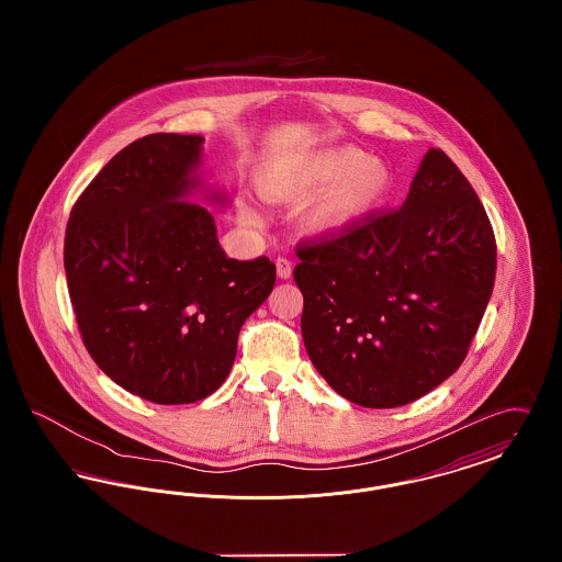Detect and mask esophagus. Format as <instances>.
I'll list each match as a JSON object with an SVG mask.
<instances>
[{
    "instance_id": "1",
    "label": "esophagus",
    "mask_w": 562,
    "mask_h": 562,
    "mask_svg": "<svg viewBox=\"0 0 562 562\" xmlns=\"http://www.w3.org/2000/svg\"><path fill=\"white\" fill-rule=\"evenodd\" d=\"M276 269H278V278L286 280V278H291V273H293V263H291L286 257H278Z\"/></svg>"
}]
</instances>
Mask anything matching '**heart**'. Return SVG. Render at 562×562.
I'll list each match as a JSON object with an SVG mask.
<instances>
[{"label": "heart", "mask_w": 562, "mask_h": 562, "mask_svg": "<svg viewBox=\"0 0 562 562\" xmlns=\"http://www.w3.org/2000/svg\"><path fill=\"white\" fill-rule=\"evenodd\" d=\"M392 189L390 168L358 147H333L289 164H273L259 175L261 195L301 206V225L312 234H339L364 221ZM241 216H259L241 206Z\"/></svg>", "instance_id": "obj_1"}]
</instances>
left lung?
<instances>
[{
    "label": "left lung",
    "instance_id": "1",
    "mask_svg": "<svg viewBox=\"0 0 562 562\" xmlns=\"http://www.w3.org/2000/svg\"><path fill=\"white\" fill-rule=\"evenodd\" d=\"M301 333L326 383L394 408L461 367L495 284L497 244L470 181L429 149L401 209L296 244Z\"/></svg>",
    "mask_w": 562,
    "mask_h": 562
}]
</instances>
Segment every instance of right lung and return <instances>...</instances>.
Returning a JSON list of instances; mask_svg holds the SVG:
<instances>
[{
	"label": "right lung",
	"mask_w": 562,
	"mask_h": 562,
	"mask_svg": "<svg viewBox=\"0 0 562 562\" xmlns=\"http://www.w3.org/2000/svg\"><path fill=\"white\" fill-rule=\"evenodd\" d=\"M204 136L136 138L76 200L65 273L81 341L134 396L188 404L232 371L246 318L268 299V257L227 259L213 214L183 202Z\"/></svg>",
	"instance_id": "obj_1"
}]
</instances>
